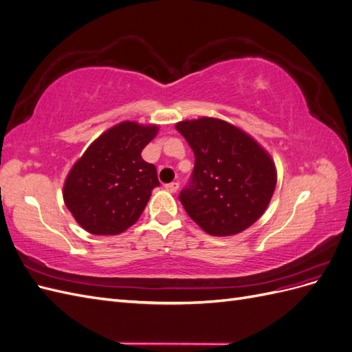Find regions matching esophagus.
<instances>
[{"instance_id":"1","label":"esophagus","mask_w":352,"mask_h":352,"mask_svg":"<svg viewBox=\"0 0 352 352\" xmlns=\"http://www.w3.org/2000/svg\"><path fill=\"white\" fill-rule=\"evenodd\" d=\"M166 189L168 190V192H172V194H175V192H177V189H179V184H177V182H172V184H167V185H166Z\"/></svg>"}]
</instances>
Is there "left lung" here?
Segmentation results:
<instances>
[{"instance_id":"left-lung-1","label":"left lung","mask_w":352,"mask_h":352,"mask_svg":"<svg viewBox=\"0 0 352 352\" xmlns=\"http://www.w3.org/2000/svg\"><path fill=\"white\" fill-rule=\"evenodd\" d=\"M195 155L189 185L180 190L188 216L212 236H230L257 221L276 188L267 151L225 120L201 117L176 123Z\"/></svg>"}]
</instances>
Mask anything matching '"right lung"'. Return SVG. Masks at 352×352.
<instances>
[{
  "mask_svg": "<svg viewBox=\"0 0 352 352\" xmlns=\"http://www.w3.org/2000/svg\"><path fill=\"white\" fill-rule=\"evenodd\" d=\"M158 132L155 124L122 122L98 136L69 172L63 198L92 235H119L140 219L160 186L157 168L141 157Z\"/></svg>",
  "mask_w": 352,
  "mask_h": 352,
  "instance_id": "obj_1",
  "label": "right lung"
}]
</instances>
